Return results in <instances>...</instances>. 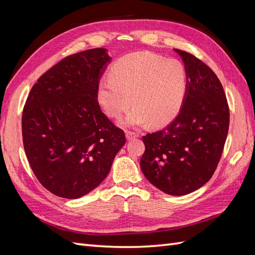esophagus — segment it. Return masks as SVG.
Listing matches in <instances>:
<instances>
[{
  "mask_svg": "<svg viewBox=\"0 0 255 255\" xmlns=\"http://www.w3.org/2000/svg\"><path fill=\"white\" fill-rule=\"evenodd\" d=\"M126 136H127L128 140H132V139H134V138L138 137V134L135 132H130V130H128V132L126 133Z\"/></svg>",
  "mask_w": 255,
  "mask_h": 255,
  "instance_id": "obj_1",
  "label": "esophagus"
}]
</instances>
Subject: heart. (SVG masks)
Returning <instances> with one entry per match:
<instances>
[{"label": "heart", "instance_id": "heart-1", "mask_svg": "<svg viewBox=\"0 0 255 255\" xmlns=\"http://www.w3.org/2000/svg\"><path fill=\"white\" fill-rule=\"evenodd\" d=\"M110 76L99 82V103L114 118L121 117L134 103L122 120L127 127L166 125L180 112L187 94L188 72L182 61L150 52L119 58Z\"/></svg>", "mask_w": 255, "mask_h": 255}]
</instances>
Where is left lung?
<instances>
[{
  "mask_svg": "<svg viewBox=\"0 0 255 255\" xmlns=\"http://www.w3.org/2000/svg\"><path fill=\"white\" fill-rule=\"evenodd\" d=\"M174 52L187 69V94L170 125L142 137L140 168L159 190L183 196L202 187L214 174L228 136L230 112L212 69L192 54Z\"/></svg>",
  "mask_w": 255,
  "mask_h": 255,
  "instance_id": "1",
  "label": "left lung"
}]
</instances>
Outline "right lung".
Instances as JSON below:
<instances>
[{
  "instance_id": "right-lung-1",
  "label": "right lung",
  "mask_w": 255,
  "mask_h": 255,
  "mask_svg": "<svg viewBox=\"0 0 255 255\" xmlns=\"http://www.w3.org/2000/svg\"><path fill=\"white\" fill-rule=\"evenodd\" d=\"M112 57L97 48L73 54L42 74L22 114L30 168L53 195L78 199L109 174L125 132L102 113L98 85Z\"/></svg>"
}]
</instances>
